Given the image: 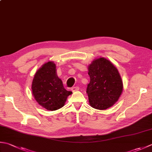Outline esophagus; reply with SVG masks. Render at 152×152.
Segmentation results:
<instances>
[{
	"label": "esophagus",
	"mask_w": 152,
	"mask_h": 152,
	"mask_svg": "<svg viewBox=\"0 0 152 152\" xmlns=\"http://www.w3.org/2000/svg\"><path fill=\"white\" fill-rule=\"evenodd\" d=\"M78 90H79V87H78V86H75V87H73L72 88V91L73 92L76 91H78Z\"/></svg>",
	"instance_id": "1"
}]
</instances>
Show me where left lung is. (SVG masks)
I'll return each mask as SVG.
<instances>
[{"instance_id":"obj_1","label":"left lung","mask_w":152,"mask_h":152,"mask_svg":"<svg viewBox=\"0 0 152 152\" xmlns=\"http://www.w3.org/2000/svg\"><path fill=\"white\" fill-rule=\"evenodd\" d=\"M88 74L90 82L86 91L91 107L105 110L117 102L123 84L117 68L111 61L104 57L94 59L88 66Z\"/></svg>"}]
</instances>
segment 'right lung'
Returning a JSON list of instances; mask_svg holds the SVG:
<instances>
[{
	"label": "right lung",
	"instance_id": "add662e5",
	"mask_svg": "<svg viewBox=\"0 0 152 152\" xmlns=\"http://www.w3.org/2000/svg\"><path fill=\"white\" fill-rule=\"evenodd\" d=\"M31 90L39 105L49 111L62 107L68 96L72 94L64 89L53 61L46 62L37 70L33 79Z\"/></svg>",
	"mask_w": 152,
	"mask_h": 152
}]
</instances>
